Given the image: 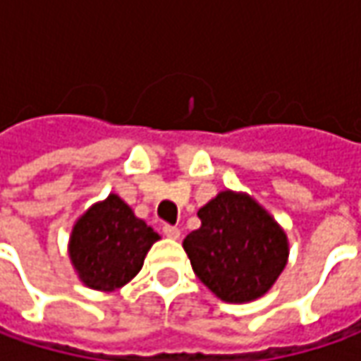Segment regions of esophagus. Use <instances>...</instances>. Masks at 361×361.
Returning <instances> with one entry per match:
<instances>
[{
	"label": "esophagus",
	"mask_w": 361,
	"mask_h": 361,
	"mask_svg": "<svg viewBox=\"0 0 361 361\" xmlns=\"http://www.w3.org/2000/svg\"><path fill=\"white\" fill-rule=\"evenodd\" d=\"M161 231H164L166 237H170V239H180V229L176 225H164Z\"/></svg>",
	"instance_id": "esophagus-1"
}]
</instances>
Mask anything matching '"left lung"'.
I'll list each match as a JSON object with an SVG mask.
<instances>
[{
  "label": "left lung",
  "instance_id": "8db88e82",
  "mask_svg": "<svg viewBox=\"0 0 361 361\" xmlns=\"http://www.w3.org/2000/svg\"><path fill=\"white\" fill-rule=\"evenodd\" d=\"M201 227L183 239L193 273L225 302L263 296L288 259L286 235L251 197L221 191L203 205Z\"/></svg>",
  "mask_w": 361,
  "mask_h": 361
}]
</instances>
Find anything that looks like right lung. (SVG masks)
<instances>
[{
	"instance_id": "right-lung-1",
	"label": "right lung",
	"mask_w": 361,
	"mask_h": 361,
	"mask_svg": "<svg viewBox=\"0 0 361 361\" xmlns=\"http://www.w3.org/2000/svg\"><path fill=\"white\" fill-rule=\"evenodd\" d=\"M160 235L138 219L118 195L92 205L71 235V261L94 290H114L132 281Z\"/></svg>"
}]
</instances>
